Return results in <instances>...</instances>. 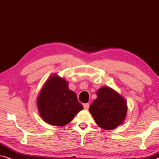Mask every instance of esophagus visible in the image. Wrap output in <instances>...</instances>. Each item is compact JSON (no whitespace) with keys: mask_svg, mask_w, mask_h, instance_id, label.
Returning <instances> with one entry per match:
<instances>
[{"mask_svg":"<svg viewBox=\"0 0 159 159\" xmlns=\"http://www.w3.org/2000/svg\"><path fill=\"white\" fill-rule=\"evenodd\" d=\"M83 106H84V109L88 110V108H89V107H90V104H89V103H84L83 104Z\"/></svg>","mask_w":159,"mask_h":159,"instance_id":"34e87169","label":"esophagus"}]
</instances>
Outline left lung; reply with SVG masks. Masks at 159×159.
I'll use <instances>...</instances> for the list:
<instances>
[{
    "instance_id": "8db88e82",
    "label": "left lung",
    "mask_w": 159,
    "mask_h": 159,
    "mask_svg": "<svg viewBox=\"0 0 159 159\" xmlns=\"http://www.w3.org/2000/svg\"><path fill=\"white\" fill-rule=\"evenodd\" d=\"M89 111L100 127L113 129L125 121L127 112V103L114 90L103 87L97 91V98L91 103Z\"/></svg>"
}]
</instances>
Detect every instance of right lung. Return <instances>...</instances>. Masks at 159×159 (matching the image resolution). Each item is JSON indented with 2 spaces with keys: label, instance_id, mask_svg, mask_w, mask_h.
<instances>
[{
  "label": "right lung",
  "instance_id": "1",
  "mask_svg": "<svg viewBox=\"0 0 159 159\" xmlns=\"http://www.w3.org/2000/svg\"><path fill=\"white\" fill-rule=\"evenodd\" d=\"M37 104L39 114L45 122L60 127L69 124L83 109L77 95L69 89L68 82L57 75L51 76L45 82Z\"/></svg>",
  "mask_w": 159,
  "mask_h": 159
}]
</instances>
